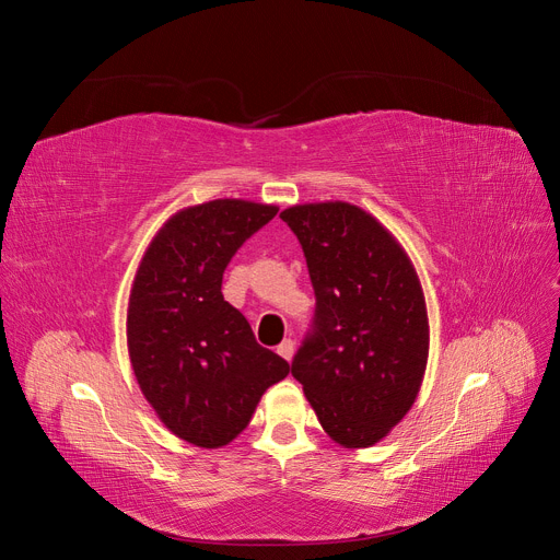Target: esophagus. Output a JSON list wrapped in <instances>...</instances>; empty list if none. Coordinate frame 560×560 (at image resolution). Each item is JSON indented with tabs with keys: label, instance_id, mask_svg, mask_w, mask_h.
<instances>
[{
	"label": "esophagus",
	"instance_id": "34e87169",
	"mask_svg": "<svg viewBox=\"0 0 560 560\" xmlns=\"http://www.w3.org/2000/svg\"><path fill=\"white\" fill-rule=\"evenodd\" d=\"M278 354H280V358H284L287 362L292 360V354H294V341H292V338H284V341L278 346Z\"/></svg>",
	"mask_w": 560,
	"mask_h": 560
}]
</instances>
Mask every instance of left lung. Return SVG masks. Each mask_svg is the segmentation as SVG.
<instances>
[{"label": "left lung", "instance_id": "1", "mask_svg": "<svg viewBox=\"0 0 560 560\" xmlns=\"http://www.w3.org/2000/svg\"><path fill=\"white\" fill-rule=\"evenodd\" d=\"M280 219L301 243L315 290L292 376L336 444L374 446L411 409L428 366V308L416 268L350 202L294 206Z\"/></svg>", "mask_w": 560, "mask_h": 560}]
</instances>
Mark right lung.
<instances>
[{
    "label": "right lung",
    "instance_id": "1",
    "mask_svg": "<svg viewBox=\"0 0 560 560\" xmlns=\"http://www.w3.org/2000/svg\"><path fill=\"white\" fill-rule=\"evenodd\" d=\"M278 214L222 198L171 217L151 241L128 303V352L163 425L200 448L238 436L266 389L290 374L222 294L233 254Z\"/></svg>",
    "mask_w": 560,
    "mask_h": 560
}]
</instances>
